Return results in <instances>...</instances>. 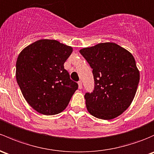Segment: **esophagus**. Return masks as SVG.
Wrapping results in <instances>:
<instances>
[{"label":"esophagus","instance_id":"obj_1","mask_svg":"<svg viewBox=\"0 0 154 154\" xmlns=\"http://www.w3.org/2000/svg\"><path fill=\"white\" fill-rule=\"evenodd\" d=\"M77 83H78V88H80V89H81V88H82V82H81V81H79L78 82H77Z\"/></svg>","mask_w":154,"mask_h":154}]
</instances>
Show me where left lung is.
Instances as JSON below:
<instances>
[{
    "label": "left lung",
    "mask_w": 154,
    "mask_h": 154,
    "mask_svg": "<svg viewBox=\"0 0 154 154\" xmlns=\"http://www.w3.org/2000/svg\"><path fill=\"white\" fill-rule=\"evenodd\" d=\"M80 53L93 69L94 90L85 95L92 116L105 120L117 117L128 108L140 82V71L130 51L111 42L82 48Z\"/></svg>",
    "instance_id": "8db88e82"
}]
</instances>
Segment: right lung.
Listing matches in <instances>:
<instances>
[{"instance_id":"add662e5","label":"right lung","mask_w":154,"mask_h":154,"mask_svg":"<svg viewBox=\"0 0 154 154\" xmlns=\"http://www.w3.org/2000/svg\"><path fill=\"white\" fill-rule=\"evenodd\" d=\"M72 51V46L57 40L41 39L24 48L17 57V84L29 105L40 114L62 112L78 88L64 69Z\"/></svg>"}]
</instances>
